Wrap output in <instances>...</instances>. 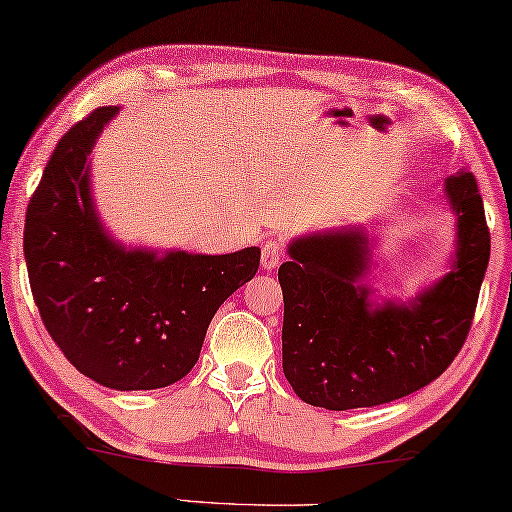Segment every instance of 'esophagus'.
Returning a JSON list of instances; mask_svg holds the SVG:
<instances>
[{"label":"esophagus","instance_id":"34e87169","mask_svg":"<svg viewBox=\"0 0 512 512\" xmlns=\"http://www.w3.org/2000/svg\"><path fill=\"white\" fill-rule=\"evenodd\" d=\"M283 258V245L281 242H274V240H267L263 245V251H261V265L263 270L272 272L274 267H279Z\"/></svg>","mask_w":512,"mask_h":512}]
</instances>
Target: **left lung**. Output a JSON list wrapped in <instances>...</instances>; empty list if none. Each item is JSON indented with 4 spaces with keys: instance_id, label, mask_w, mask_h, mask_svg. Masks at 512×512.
Masks as SVG:
<instances>
[{
    "instance_id": "1",
    "label": "left lung",
    "mask_w": 512,
    "mask_h": 512,
    "mask_svg": "<svg viewBox=\"0 0 512 512\" xmlns=\"http://www.w3.org/2000/svg\"><path fill=\"white\" fill-rule=\"evenodd\" d=\"M455 215L451 270L410 302H375L366 277L373 238L341 226L295 238L279 267L283 375L304 403L355 410L391 403L437 380L474 320L490 261V231L476 178L444 180Z\"/></svg>"
}]
</instances>
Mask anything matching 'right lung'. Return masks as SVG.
I'll return each mask as SVG.
<instances>
[{"label": "right lung", "mask_w": 512, "mask_h": 512, "mask_svg": "<svg viewBox=\"0 0 512 512\" xmlns=\"http://www.w3.org/2000/svg\"><path fill=\"white\" fill-rule=\"evenodd\" d=\"M119 107L75 123L27 206L25 261L43 325L66 359L102 387H169L192 371L219 306L261 263V249L208 256L125 247L102 226L91 160Z\"/></svg>", "instance_id": "add662e5"}]
</instances>
